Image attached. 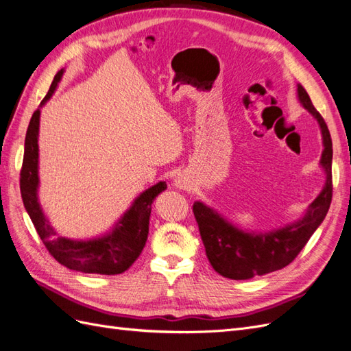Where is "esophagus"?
Here are the masks:
<instances>
[{
    "mask_svg": "<svg viewBox=\"0 0 351 351\" xmlns=\"http://www.w3.org/2000/svg\"><path fill=\"white\" fill-rule=\"evenodd\" d=\"M173 186H174L176 189H178V190H187V189H190V186H192V182H190V178H189L186 174L180 173V174H177V176L174 177Z\"/></svg>",
    "mask_w": 351,
    "mask_h": 351,
    "instance_id": "1",
    "label": "esophagus"
}]
</instances>
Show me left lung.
Masks as SVG:
<instances>
[{
  "label": "left lung",
  "mask_w": 351,
  "mask_h": 351,
  "mask_svg": "<svg viewBox=\"0 0 351 351\" xmlns=\"http://www.w3.org/2000/svg\"><path fill=\"white\" fill-rule=\"evenodd\" d=\"M297 98L319 124L324 145L319 165L325 173V184L300 219L265 232L241 230L214 208H209L204 202H195L193 212L206 256L212 268L222 277L250 280L285 268L300 253L326 217L332 197L331 134L300 83L297 84Z\"/></svg>",
  "instance_id": "obj_1"
}]
</instances>
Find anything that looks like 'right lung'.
<instances>
[{"mask_svg": "<svg viewBox=\"0 0 351 351\" xmlns=\"http://www.w3.org/2000/svg\"><path fill=\"white\" fill-rule=\"evenodd\" d=\"M61 69L54 80L40 107L34 112L26 132L25 139V156L23 167L20 173V192H22L23 205L34 222L40 240L44 241L48 252L66 268L84 272L117 275L129 269L133 262L142 253L147 232H149V217L154 200L159 193L167 189L165 182H159L152 187L146 189L137 196L130 208L115 222L110 231L102 236L86 240L69 239L58 234L51 226L49 218L45 215L39 202V120L40 108L54 95L58 83L64 74Z\"/></svg>", "mask_w": 351, "mask_h": 351, "instance_id": "1", "label": "right lung"}]
</instances>
